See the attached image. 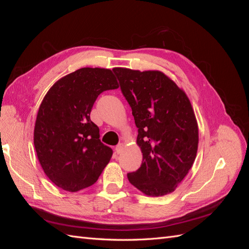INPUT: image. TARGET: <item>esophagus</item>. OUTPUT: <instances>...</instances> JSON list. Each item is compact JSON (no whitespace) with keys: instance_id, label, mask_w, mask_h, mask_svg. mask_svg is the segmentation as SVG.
Instances as JSON below:
<instances>
[{"instance_id":"34e87169","label":"esophagus","mask_w":249,"mask_h":249,"mask_svg":"<svg viewBox=\"0 0 249 249\" xmlns=\"http://www.w3.org/2000/svg\"><path fill=\"white\" fill-rule=\"evenodd\" d=\"M123 149H124V144H123V143H119V144L116 145V147H115V153L120 154L123 152Z\"/></svg>"}]
</instances>
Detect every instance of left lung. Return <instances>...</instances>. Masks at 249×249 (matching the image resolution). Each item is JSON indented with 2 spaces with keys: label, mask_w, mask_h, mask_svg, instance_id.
<instances>
[{
  "label": "left lung",
  "mask_w": 249,
  "mask_h": 249,
  "mask_svg": "<svg viewBox=\"0 0 249 249\" xmlns=\"http://www.w3.org/2000/svg\"><path fill=\"white\" fill-rule=\"evenodd\" d=\"M138 127L141 166L129 182L149 196L176 190L192 167L198 129L191 103L173 81L158 71L113 70Z\"/></svg>",
  "instance_id": "8db88e82"
}]
</instances>
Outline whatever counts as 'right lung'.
I'll use <instances>...</instances> for the list:
<instances>
[{"label": "right lung", "instance_id": "obj_1", "mask_svg": "<svg viewBox=\"0 0 249 249\" xmlns=\"http://www.w3.org/2000/svg\"><path fill=\"white\" fill-rule=\"evenodd\" d=\"M117 88L112 71L84 67L60 79L44 96L34 145L44 173L61 189L93 185L109 163L113 150L101 142L90 112L102 92Z\"/></svg>", "mask_w": 249, "mask_h": 249}]
</instances>
